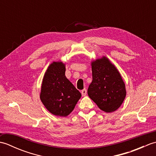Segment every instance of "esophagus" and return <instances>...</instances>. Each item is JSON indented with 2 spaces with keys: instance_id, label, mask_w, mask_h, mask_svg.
<instances>
[{
  "instance_id": "esophagus-1",
  "label": "esophagus",
  "mask_w": 156,
  "mask_h": 156,
  "mask_svg": "<svg viewBox=\"0 0 156 156\" xmlns=\"http://www.w3.org/2000/svg\"><path fill=\"white\" fill-rule=\"evenodd\" d=\"M87 91L86 90V88L83 89V90L81 91V94L82 95V97H84V96L87 95Z\"/></svg>"
}]
</instances>
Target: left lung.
Returning <instances> with one entry per match:
<instances>
[{"instance_id": "8db88e82", "label": "left lung", "mask_w": 156, "mask_h": 156, "mask_svg": "<svg viewBox=\"0 0 156 156\" xmlns=\"http://www.w3.org/2000/svg\"><path fill=\"white\" fill-rule=\"evenodd\" d=\"M92 81L88 94L101 110L115 111L126 97L125 84L120 73L110 60L103 57L91 62Z\"/></svg>"}]
</instances>
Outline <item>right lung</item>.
I'll return each mask as SVG.
<instances>
[{"instance_id": "obj_1", "label": "right lung", "mask_w": 156, "mask_h": 156, "mask_svg": "<svg viewBox=\"0 0 156 156\" xmlns=\"http://www.w3.org/2000/svg\"><path fill=\"white\" fill-rule=\"evenodd\" d=\"M65 64L54 62L48 66L41 84L40 99L51 114L66 117L74 110L81 93L65 76Z\"/></svg>"}]
</instances>
